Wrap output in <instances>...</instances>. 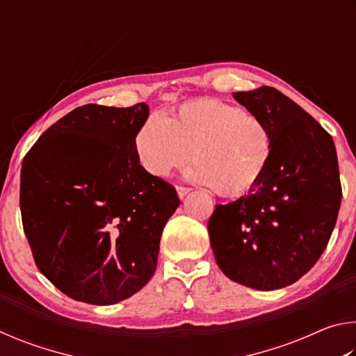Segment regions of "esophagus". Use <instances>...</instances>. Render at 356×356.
<instances>
[{
  "label": "esophagus",
  "instance_id": "obj_1",
  "mask_svg": "<svg viewBox=\"0 0 356 356\" xmlns=\"http://www.w3.org/2000/svg\"><path fill=\"white\" fill-rule=\"evenodd\" d=\"M190 191H191V188H188V186H184V185H179L177 186V195H179L180 200H184V197L188 195Z\"/></svg>",
  "mask_w": 356,
  "mask_h": 356
}]
</instances>
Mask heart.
<instances>
[{"label": "heart", "instance_id": "obj_1", "mask_svg": "<svg viewBox=\"0 0 356 356\" xmlns=\"http://www.w3.org/2000/svg\"><path fill=\"white\" fill-rule=\"evenodd\" d=\"M144 171L166 177L191 160V177L221 196L250 193L272 163L275 136L257 114L220 99L185 102L170 116L152 114L135 135Z\"/></svg>", "mask_w": 356, "mask_h": 356}]
</instances>
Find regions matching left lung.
<instances>
[{
  "label": "left lung",
  "instance_id": "obj_1",
  "mask_svg": "<svg viewBox=\"0 0 356 356\" xmlns=\"http://www.w3.org/2000/svg\"><path fill=\"white\" fill-rule=\"evenodd\" d=\"M234 99L270 125L275 152L248 195L216 204L210 245L229 280L275 291L308 273L327 248L342 200L336 147L328 131L278 89L261 86Z\"/></svg>",
  "mask_w": 356,
  "mask_h": 356
}]
</instances>
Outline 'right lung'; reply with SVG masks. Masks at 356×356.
Segmentation results:
<instances>
[{
  "mask_svg": "<svg viewBox=\"0 0 356 356\" xmlns=\"http://www.w3.org/2000/svg\"><path fill=\"white\" fill-rule=\"evenodd\" d=\"M146 104L65 114L23 159V231L40 273L67 297L114 305L147 284L176 188L140 165Z\"/></svg>",
  "mask_w": 356,
  "mask_h": 356,
  "instance_id": "right-lung-1",
  "label": "right lung"
}]
</instances>
